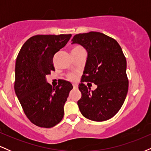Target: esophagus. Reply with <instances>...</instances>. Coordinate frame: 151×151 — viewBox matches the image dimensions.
Here are the masks:
<instances>
[{"mask_svg":"<svg viewBox=\"0 0 151 151\" xmlns=\"http://www.w3.org/2000/svg\"><path fill=\"white\" fill-rule=\"evenodd\" d=\"M73 87L74 88V89H77L78 88V85L77 84H73Z\"/></svg>","mask_w":151,"mask_h":151,"instance_id":"obj_1","label":"esophagus"}]
</instances>
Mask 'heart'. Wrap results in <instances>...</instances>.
Returning <instances> with one entry per match:
<instances>
[{"label": "heart", "mask_w": 151, "mask_h": 151, "mask_svg": "<svg viewBox=\"0 0 151 151\" xmlns=\"http://www.w3.org/2000/svg\"><path fill=\"white\" fill-rule=\"evenodd\" d=\"M81 50H84V48L83 47L81 46H75L73 48H72V52H77V51H81ZM68 78L70 79V80H75L76 79H77V75H76V74H74V73H70L68 75Z\"/></svg>", "instance_id": "obj_1"}]
</instances>
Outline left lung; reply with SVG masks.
Segmentation results:
<instances>
[{
  "label": "left lung",
  "instance_id": "1",
  "mask_svg": "<svg viewBox=\"0 0 151 151\" xmlns=\"http://www.w3.org/2000/svg\"><path fill=\"white\" fill-rule=\"evenodd\" d=\"M72 41V44L82 45L88 53L79 85V110L91 121L109 120L120 110L129 90L126 59L122 49L114 38L98 32L75 35ZM84 82L94 83L98 88L90 92Z\"/></svg>",
  "mask_w": 151,
  "mask_h": 151
}]
</instances>
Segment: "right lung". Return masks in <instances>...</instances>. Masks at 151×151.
Here are the masks:
<instances>
[{"label":"right lung","mask_w":151,"mask_h":151,"mask_svg":"<svg viewBox=\"0 0 151 151\" xmlns=\"http://www.w3.org/2000/svg\"><path fill=\"white\" fill-rule=\"evenodd\" d=\"M71 37V34L32 36L24 43L17 57L15 93L26 116L39 127L52 128L63 119L64 105L73 86L62 80L52 87L45 77L55 70L54 56Z\"/></svg>","instance_id":"obj_1"}]
</instances>
